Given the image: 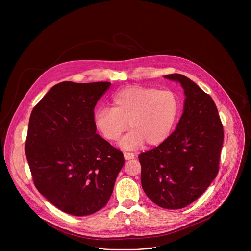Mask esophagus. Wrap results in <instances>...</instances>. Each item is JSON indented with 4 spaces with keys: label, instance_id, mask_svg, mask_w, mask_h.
Here are the masks:
<instances>
[{
    "label": "esophagus",
    "instance_id": "obj_1",
    "mask_svg": "<svg viewBox=\"0 0 251 251\" xmlns=\"http://www.w3.org/2000/svg\"><path fill=\"white\" fill-rule=\"evenodd\" d=\"M124 159L126 160V161H128V160H131V159H134V154H132V153H127V152H125L124 154Z\"/></svg>",
    "mask_w": 251,
    "mask_h": 251
}]
</instances>
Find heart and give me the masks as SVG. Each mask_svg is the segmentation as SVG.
<instances>
[{
	"label": "heart",
	"instance_id": "obj_1",
	"mask_svg": "<svg viewBox=\"0 0 251 251\" xmlns=\"http://www.w3.org/2000/svg\"><path fill=\"white\" fill-rule=\"evenodd\" d=\"M112 109H98L94 114L97 131L107 140L116 141L128 126L131 131L119 145L125 150L147 143L159 146L170 137L180 115L181 103L169 90L156 87L128 86L118 91L111 101Z\"/></svg>",
	"mask_w": 251,
	"mask_h": 251
}]
</instances>
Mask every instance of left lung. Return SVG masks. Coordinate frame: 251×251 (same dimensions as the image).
<instances>
[{
  "label": "left lung",
  "mask_w": 251,
  "mask_h": 251,
  "mask_svg": "<svg viewBox=\"0 0 251 251\" xmlns=\"http://www.w3.org/2000/svg\"><path fill=\"white\" fill-rule=\"evenodd\" d=\"M185 93L175 131L158 147L139 155L141 184L161 207L183 208L199 199L217 176L224 128L211 97L182 75H168Z\"/></svg>",
  "instance_id": "left-lung-1"
}]
</instances>
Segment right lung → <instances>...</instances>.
<instances>
[{
    "instance_id": "right-lung-1",
    "label": "right lung",
    "mask_w": 251,
    "mask_h": 251,
    "mask_svg": "<svg viewBox=\"0 0 251 251\" xmlns=\"http://www.w3.org/2000/svg\"><path fill=\"white\" fill-rule=\"evenodd\" d=\"M110 82L52 86L31 111L25 155L38 191L75 217L108 202L124 165L120 150L96 134L94 107Z\"/></svg>"
}]
</instances>
